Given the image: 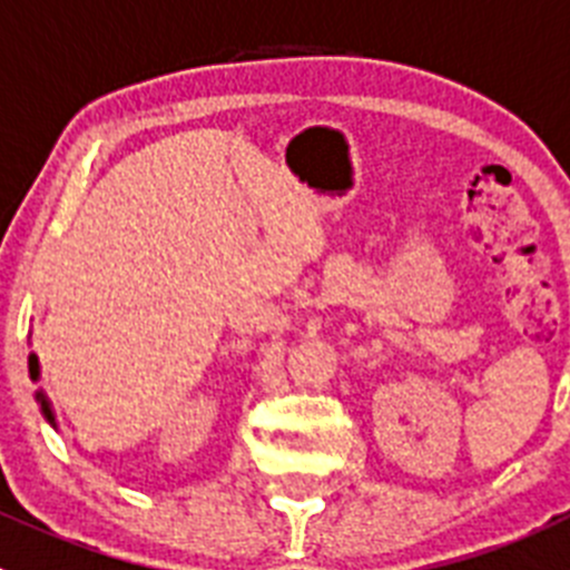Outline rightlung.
Masks as SVG:
<instances>
[{
	"instance_id": "1",
	"label": "right lung",
	"mask_w": 570,
	"mask_h": 570,
	"mask_svg": "<svg viewBox=\"0 0 570 570\" xmlns=\"http://www.w3.org/2000/svg\"><path fill=\"white\" fill-rule=\"evenodd\" d=\"M30 377H33V381H36V377H39V366H36V357L33 355H30ZM39 397H42V394H39ZM42 412L48 414V420H53V417H50V409H48V403H45V400H42Z\"/></svg>"
}]
</instances>
